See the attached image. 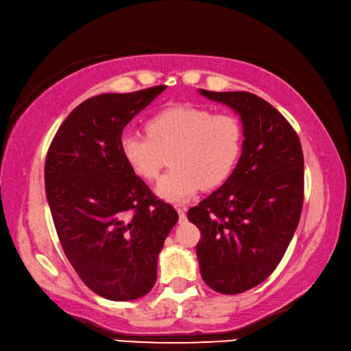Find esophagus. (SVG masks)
I'll return each instance as SVG.
<instances>
[{"instance_id":"1","label":"esophagus","mask_w":351,"mask_h":351,"mask_svg":"<svg viewBox=\"0 0 351 351\" xmlns=\"http://www.w3.org/2000/svg\"><path fill=\"white\" fill-rule=\"evenodd\" d=\"M176 210H178V215H180V221L186 220V209L184 208H180V206H178Z\"/></svg>"}]
</instances>
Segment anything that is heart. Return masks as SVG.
Here are the masks:
<instances>
[{
	"label": "heart",
	"mask_w": 351,
	"mask_h": 351,
	"mask_svg": "<svg viewBox=\"0 0 351 351\" xmlns=\"http://www.w3.org/2000/svg\"><path fill=\"white\" fill-rule=\"evenodd\" d=\"M147 132H123L121 154L136 175L154 181L165 164V154L171 152L173 167L156 189L170 202H186L203 186L223 184L243 149V125L239 117L191 104L160 110L149 119Z\"/></svg>",
	"instance_id": "1"
}]
</instances>
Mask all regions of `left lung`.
<instances>
[{"instance_id":"obj_1","label":"left lung","mask_w":351,"mask_h":351,"mask_svg":"<svg viewBox=\"0 0 351 351\" xmlns=\"http://www.w3.org/2000/svg\"><path fill=\"white\" fill-rule=\"evenodd\" d=\"M199 92L231 106L243 123L234 171L187 213L202 232L203 281L234 295L267 280L292 241L304 197L303 149L292 125L265 99L250 92Z\"/></svg>"}]
</instances>
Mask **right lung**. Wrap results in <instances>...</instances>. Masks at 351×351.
I'll use <instances>...</instances> for the list:
<instances>
[{
	"mask_svg": "<svg viewBox=\"0 0 351 351\" xmlns=\"http://www.w3.org/2000/svg\"><path fill=\"white\" fill-rule=\"evenodd\" d=\"M165 87L86 99L47 153V198L66 259L88 289L114 302L152 291L158 254L178 221L120 149L125 126Z\"/></svg>",
	"mask_w": 351,
	"mask_h": 351,
	"instance_id": "obj_1",
	"label": "right lung"
}]
</instances>
